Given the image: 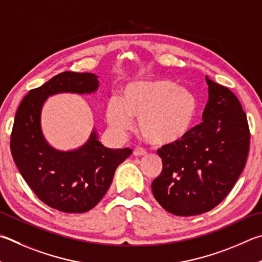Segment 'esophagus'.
Masks as SVG:
<instances>
[{
	"mask_svg": "<svg viewBox=\"0 0 262 262\" xmlns=\"http://www.w3.org/2000/svg\"><path fill=\"white\" fill-rule=\"evenodd\" d=\"M133 154H134V156H136V157H141V156L146 155V150L143 149V147L137 146L134 149V152H133Z\"/></svg>",
	"mask_w": 262,
	"mask_h": 262,
	"instance_id": "1",
	"label": "esophagus"
}]
</instances>
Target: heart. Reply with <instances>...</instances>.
I'll list each match as a JSON object with an SVG mask.
<instances>
[{
	"instance_id": "1",
	"label": "heart",
	"mask_w": 262,
	"mask_h": 262,
	"mask_svg": "<svg viewBox=\"0 0 262 262\" xmlns=\"http://www.w3.org/2000/svg\"><path fill=\"white\" fill-rule=\"evenodd\" d=\"M198 102L192 92L167 79L136 81L126 85L121 101L106 105V121L118 135L132 129L133 118L151 144L174 143L188 134L196 118Z\"/></svg>"
}]
</instances>
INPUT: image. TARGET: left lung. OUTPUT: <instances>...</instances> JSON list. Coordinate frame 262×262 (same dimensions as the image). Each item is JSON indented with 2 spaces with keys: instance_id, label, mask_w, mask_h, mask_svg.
Wrapping results in <instances>:
<instances>
[{
  "instance_id": "obj_1",
  "label": "left lung",
  "mask_w": 262,
  "mask_h": 262,
  "mask_svg": "<svg viewBox=\"0 0 262 262\" xmlns=\"http://www.w3.org/2000/svg\"><path fill=\"white\" fill-rule=\"evenodd\" d=\"M208 102L203 121L183 139L159 149L163 170L151 184L166 211L191 216L211 211L231 191L245 167L250 129L229 88L206 78Z\"/></svg>"
}]
</instances>
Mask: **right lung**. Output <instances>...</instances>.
Segmentation results:
<instances>
[{
    "label": "right lung",
    "instance_id": "obj_1",
    "mask_svg": "<svg viewBox=\"0 0 262 262\" xmlns=\"http://www.w3.org/2000/svg\"><path fill=\"white\" fill-rule=\"evenodd\" d=\"M97 75L63 72L28 92L13 122L10 149L26 183L40 201L65 213H84L97 205L110 188L116 169L133 150L108 149L93 132L88 142L72 151L48 144L41 130V110L48 96L59 93L90 94Z\"/></svg>",
    "mask_w": 262,
    "mask_h": 262
}]
</instances>
